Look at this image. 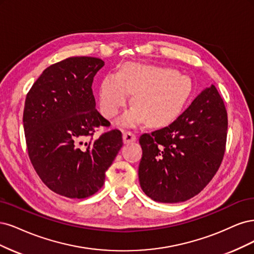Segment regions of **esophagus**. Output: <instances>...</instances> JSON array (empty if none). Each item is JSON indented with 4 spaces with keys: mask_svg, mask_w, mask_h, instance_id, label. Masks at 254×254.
I'll list each match as a JSON object with an SVG mask.
<instances>
[{
    "mask_svg": "<svg viewBox=\"0 0 254 254\" xmlns=\"http://www.w3.org/2000/svg\"><path fill=\"white\" fill-rule=\"evenodd\" d=\"M136 140V135L130 132V130H127V132L124 133V142L125 143H130Z\"/></svg>",
    "mask_w": 254,
    "mask_h": 254,
    "instance_id": "1",
    "label": "esophagus"
}]
</instances>
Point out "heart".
Returning a JSON list of instances; mask_svg holds the SVG:
<instances>
[{"instance_id": "b5f03b06", "label": "heart", "mask_w": 254, "mask_h": 254, "mask_svg": "<svg viewBox=\"0 0 254 254\" xmlns=\"http://www.w3.org/2000/svg\"><path fill=\"white\" fill-rule=\"evenodd\" d=\"M193 92L191 79L176 69L129 62L121 67L119 75L110 72L100 85V110L112 119L127 104L134 94L135 109L121 118L126 125L146 121L152 127L173 122L186 108Z\"/></svg>"}]
</instances>
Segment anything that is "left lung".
Instances as JSON below:
<instances>
[{
  "label": "left lung",
  "mask_w": 254,
  "mask_h": 254,
  "mask_svg": "<svg viewBox=\"0 0 254 254\" xmlns=\"http://www.w3.org/2000/svg\"><path fill=\"white\" fill-rule=\"evenodd\" d=\"M228 115L214 85L166 127L139 138L138 176L155 201L175 203L197 195L214 177L226 151Z\"/></svg>",
  "instance_id": "1"
}]
</instances>
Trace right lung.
Returning a JSON list of instances; mask_svg holds the SVG:
<instances>
[{
  "mask_svg": "<svg viewBox=\"0 0 254 254\" xmlns=\"http://www.w3.org/2000/svg\"><path fill=\"white\" fill-rule=\"evenodd\" d=\"M104 62L94 57H70L48 66L25 99L23 126L28 156L52 191L85 198L101 189L105 171L124 145L119 129L96 110L93 81Z\"/></svg>",
  "mask_w": 254,
  "mask_h": 254,
  "instance_id": "add662e5",
  "label": "right lung"
}]
</instances>
